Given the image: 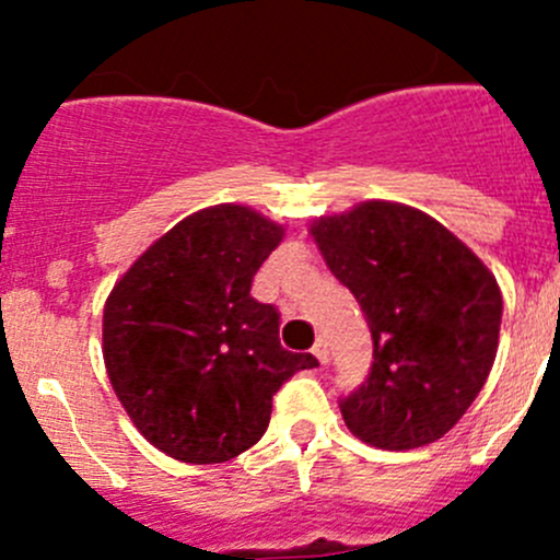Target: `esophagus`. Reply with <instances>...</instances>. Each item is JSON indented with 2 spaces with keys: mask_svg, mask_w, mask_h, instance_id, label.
Masks as SVG:
<instances>
[{
  "mask_svg": "<svg viewBox=\"0 0 560 560\" xmlns=\"http://www.w3.org/2000/svg\"><path fill=\"white\" fill-rule=\"evenodd\" d=\"M312 352H314V358L319 360L322 365L327 363V343H325V338H316V343L312 347Z\"/></svg>",
  "mask_w": 560,
  "mask_h": 560,
  "instance_id": "34e87169",
  "label": "esophagus"
}]
</instances>
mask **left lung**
<instances>
[{
    "mask_svg": "<svg viewBox=\"0 0 560 560\" xmlns=\"http://www.w3.org/2000/svg\"><path fill=\"white\" fill-rule=\"evenodd\" d=\"M312 235L374 341L369 380L338 400L347 428L380 450L442 439L493 369L504 306L495 276L444 224L400 202H360L316 219Z\"/></svg>",
    "mask_w": 560,
    "mask_h": 560,
    "instance_id": "8db88e82",
    "label": "left lung"
}]
</instances>
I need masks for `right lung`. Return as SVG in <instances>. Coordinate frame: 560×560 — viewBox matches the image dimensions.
Wrapping results in <instances>:
<instances>
[{
  "label": "right lung",
  "mask_w": 560,
  "mask_h": 560,
  "mask_svg": "<svg viewBox=\"0 0 560 560\" xmlns=\"http://www.w3.org/2000/svg\"><path fill=\"white\" fill-rule=\"evenodd\" d=\"M284 228L246 206L178 222L135 259L105 301L110 385L140 433L184 463H224L268 431L273 395L316 369L287 352L279 308L252 298Z\"/></svg>",
  "instance_id": "obj_1"
}]
</instances>
